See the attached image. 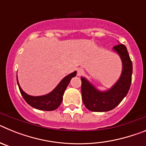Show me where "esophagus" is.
Here are the masks:
<instances>
[{"label": "esophagus", "instance_id": "34e87169", "mask_svg": "<svg viewBox=\"0 0 146 146\" xmlns=\"http://www.w3.org/2000/svg\"><path fill=\"white\" fill-rule=\"evenodd\" d=\"M77 75L81 76L83 74V73H84V69H82V68H78V69H77Z\"/></svg>", "mask_w": 146, "mask_h": 146}]
</instances>
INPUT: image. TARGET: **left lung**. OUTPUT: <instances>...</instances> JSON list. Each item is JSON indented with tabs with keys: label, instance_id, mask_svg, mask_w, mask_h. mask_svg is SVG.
I'll list each match as a JSON object with an SVG mask.
<instances>
[{
	"label": "left lung",
	"instance_id": "left-lung-1",
	"mask_svg": "<svg viewBox=\"0 0 146 146\" xmlns=\"http://www.w3.org/2000/svg\"><path fill=\"white\" fill-rule=\"evenodd\" d=\"M113 51L118 54L122 61V72L119 79L107 91H101L86 78L82 77V102L89 110L94 112H107L114 109L128 94L131 82L132 63L125 45L115 46Z\"/></svg>",
	"mask_w": 146,
	"mask_h": 146
}]
</instances>
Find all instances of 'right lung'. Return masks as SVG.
I'll return each mask as SVG.
<instances>
[{
  "instance_id": "1",
  "label": "right lung",
  "mask_w": 146,
  "mask_h": 146,
  "mask_svg": "<svg viewBox=\"0 0 146 146\" xmlns=\"http://www.w3.org/2000/svg\"><path fill=\"white\" fill-rule=\"evenodd\" d=\"M76 74H77L76 71L68 74L64 78H63L58 85L51 92L43 96H31L27 94L25 91H23V89L20 87L17 77V81L18 86H19V89H20L22 96L29 105L41 110L52 111V110H56L60 106V104L63 101V96H64L66 88L69 85L71 79L72 77H75Z\"/></svg>"
}]
</instances>
